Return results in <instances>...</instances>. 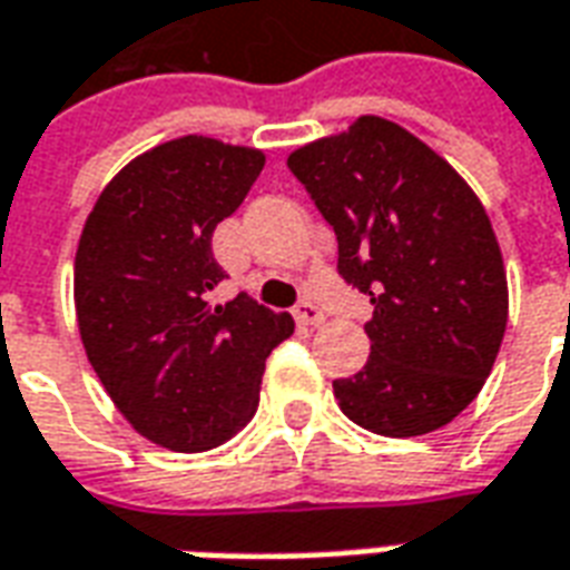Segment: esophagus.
Segmentation results:
<instances>
[{
    "mask_svg": "<svg viewBox=\"0 0 570 570\" xmlns=\"http://www.w3.org/2000/svg\"><path fill=\"white\" fill-rule=\"evenodd\" d=\"M296 321L302 323V326H321L323 323V311L314 305V302H302L296 308Z\"/></svg>",
    "mask_w": 570,
    "mask_h": 570,
    "instance_id": "esophagus-1",
    "label": "esophagus"
}]
</instances>
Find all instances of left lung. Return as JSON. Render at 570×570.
<instances>
[{"label":"left lung","instance_id":"left-lung-1","mask_svg":"<svg viewBox=\"0 0 570 570\" xmlns=\"http://www.w3.org/2000/svg\"><path fill=\"white\" fill-rule=\"evenodd\" d=\"M286 164L335 228L338 274L375 305L366 366L333 382L338 409L396 440L445 428L491 375L510 311L482 200L382 116L305 142Z\"/></svg>","mask_w":570,"mask_h":570}]
</instances>
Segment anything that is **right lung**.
Returning a JSON list of instances; mask_svg holds the SVG:
<instances>
[{
    "instance_id": "1",
    "label": "right lung",
    "mask_w": 570,
    "mask_h": 570,
    "mask_svg": "<svg viewBox=\"0 0 570 570\" xmlns=\"http://www.w3.org/2000/svg\"><path fill=\"white\" fill-rule=\"evenodd\" d=\"M262 167L253 146L167 140L106 183L81 228L72 293L85 354L130 428L170 452H207L247 428L265 357L296 330L247 293L210 302L225 277L213 228Z\"/></svg>"
}]
</instances>
